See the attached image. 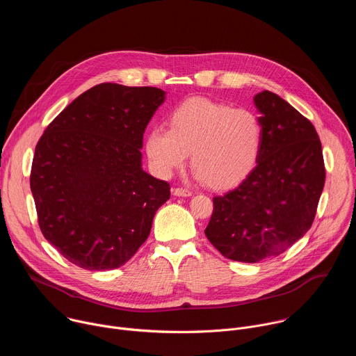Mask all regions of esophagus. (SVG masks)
I'll use <instances>...</instances> for the list:
<instances>
[{
	"mask_svg": "<svg viewBox=\"0 0 356 356\" xmlns=\"http://www.w3.org/2000/svg\"><path fill=\"white\" fill-rule=\"evenodd\" d=\"M173 194L177 195V197H190V195H191V191H190L188 188L177 187V188H173Z\"/></svg>",
	"mask_w": 356,
	"mask_h": 356,
	"instance_id": "1",
	"label": "esophagus"
}]
</instances>
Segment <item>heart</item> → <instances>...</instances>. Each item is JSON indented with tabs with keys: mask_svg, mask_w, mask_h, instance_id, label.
<instances>
[{
	"mask_svg": "<svg viewBox=\"0 0 356 356\" xmlns=\"http://www.w3.org/2000/svg\"><path fill=\"white\" fill-rule=\"evenodd\" d=\"M262 138L255 113L194 97L172 111L169 129L147 132L145 149L150 165L165 177L181 168L191 154L195 176L224 190L239 184L255 168Z\"/></svg>",
	"mask_w": 356,
	"mask_h": 356,
	"instance_id": "1",
	"label": "heart"
}]
</instances>
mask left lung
Masks as SVG:
<instances>
[{
    "mask_svg": "<svg viewBox=\"0 0 356 356\" xmlns=\"http://www.w3.org/2000/svg\"><path fill=\"white\" fill-rule=\"evenodd\" d=\"M264 138L258 163L234 190L213 198L209 241L228 259L257 264L306 234L325 183L314 125L272 91L253 98Z\"/></svg>",
    "mask_w": 356,
    "mask_h": 356,
    "instance_id": "8db88e82",
    "label": "left lung"
}]
</instances>
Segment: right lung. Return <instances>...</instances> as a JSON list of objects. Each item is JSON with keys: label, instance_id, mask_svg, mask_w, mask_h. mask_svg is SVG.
<instances>
[{"label": "right lung", "instance_id": "obj_1", "mask_svg": "<svg viewBox=\"0 0 356 356\" xmlns=\"http://www.w3.org/2000/svg\"><path fill=\"white\" fill-rule=\"evenodd\" d=\"M163 101L156 87L98 84L40 136L31 170L39 228L76 266H122L169 200V183L143 172L140 162L143 132Z\"/></svg>", "mask_w": 356, "mask_h": 356}]
</instances>
